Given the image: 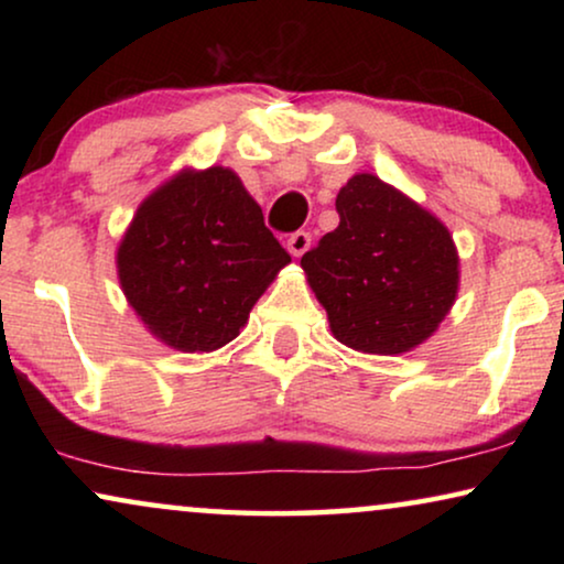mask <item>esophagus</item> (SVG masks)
<instances>
[{
    "label": "esophagus",
    "instance_id": "obj_1",
    "mask_svg": "<svg viewBox=\"0 0 564 564\" xmlns=\"http://www.w3.org/2000/svg\"><path fill=\"white\" fill-rule=\"evenodd\" d=\"M307 249H311V234H305V230H297L288 238V251L292 257H303Z\"/></svg>",
    "mask_w": 564,
    "mask_h": 564
}]
</instances>
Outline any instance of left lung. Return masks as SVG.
<instances>
[{
    "label": "left lung",
    "instance_id": "left-lung-1",
    "mask_svg": "<svg viewBox=\"0 0 564 564\" xmlns=\"http://www.w3.org/2000/svg\"><path fill=\"white\" fill-rule=\"evenodd\" d=\"M338 223L300 259L336 341L405 354L436 334L459 292L449 228L405 192L361 172L338 189Z\"/></svg>",
    "mask_w": 564,
    "mask_h": 564
}]
</instances>
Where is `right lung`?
<instances>
[{"label":"right lung","mask_w":564,"mask_h":564,"mask_svg":"<svg viewBox=\"0 0 564 564\" xmlns=\"http://www.w3.org/2000/svg\"><path fill=\"white\" fill-rule=\"evenodd\" d=\"M290 261L228 166H184L169 176L138 205L115 253L138 321L184 354L234 341Z\"/></svg>","instance_id":"obj_1"}]
</instances>
